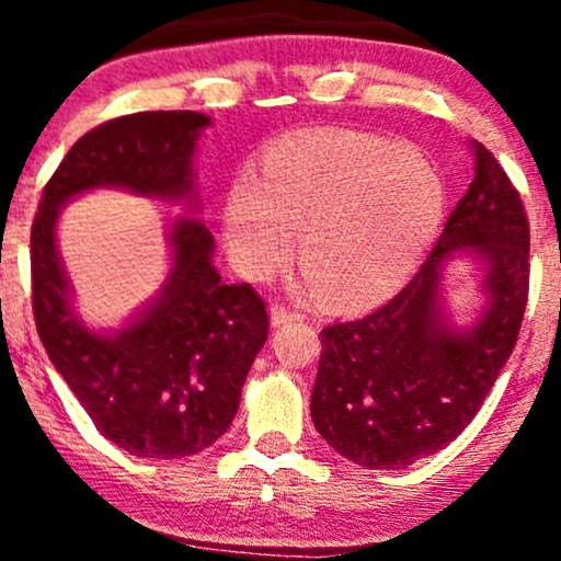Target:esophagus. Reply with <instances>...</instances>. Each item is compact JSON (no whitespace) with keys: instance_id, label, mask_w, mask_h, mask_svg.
<instances>
[{"instance_id":"34e87169","label":"esophagus","mask_w":561,"mask_h":561,"mask_svg":"<svg viewBox=\"0 0 561 561\" xmlns=\"http://www.w3.org/2000/svg\"><path fill=\"white\" fill-rule=\"evenodd\" d=\"M300 319L298 311H289V308L285 306H274L272 308V324L274 327H282V324H289V321Z\"/></svg>"}]
</instances>
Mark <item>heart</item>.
<instances>
[{
	"label": "heart",
	"instance_id": "obj_1",
	"mask_svg": "<svg viewBox=\"0 0 561 561\" xmlns=\"http://www.w3.org/2000/svg\"><path fill=\"white\" fill-rule=\"evenodd\" d=\"M446 216V186L409 147L334 131L274 141L261 176L231 184L224 234L237 268L266 279L300 261L324 300L369 306L398 293Z\"/></svg>",
	"mask_w": 561,
	"mask_h": 561
}]
</instances>
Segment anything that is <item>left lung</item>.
<instances>
[{
    "mask_svg": "<svg viewBox=\"0 0 561 561\" xmlns=\"http://www.w3.org/2000/svg\"><path fill=\"white\" fill-rule=\"evenodd\" d=\"M472 150V184L409 285L377 311L321 330L313 424L362 467L403 469L446 448L474 420L517 343L530 227L493 152L480 141ZM456 249L486 263L489 308L469 331L448 325L439 306L442 263Z\"/></svg>",
    "mask_w": 561,
    "mask_h": 561,
    "instance_id": "left-lung-1",
    "label": "left lung"
}]
</instances>
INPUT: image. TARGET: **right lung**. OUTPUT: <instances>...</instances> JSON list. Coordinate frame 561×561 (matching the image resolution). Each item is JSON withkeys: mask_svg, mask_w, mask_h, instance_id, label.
<instances>
[{"mask_svg": "<svg viewBox=\"0 0 561 561\" xmlns=\"http://www.w3.org/2000/svg\"><path fill=\"white\" fill-rule=\"evenodd\" d=\"M210 124L192 111H150L105 121L57 165L31 227V300L49 362L94 427L141 459H182L208 448L240 409L244 377L268 337L266 302L250 285H224L214 234L179 218L165 287L131 324L92 332L70 308L57 255L60 208L94 186L192 199L197 137Z\"/></svg>", "mask_w": 561, "mask_h": 561, "instance_id": "right-lung-1", "label": "right lung"}]
</instances>
